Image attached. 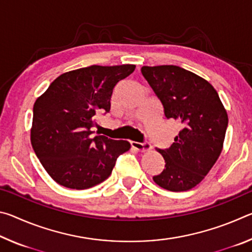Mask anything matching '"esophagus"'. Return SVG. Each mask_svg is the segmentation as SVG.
<instances>
[{"instance_id": "esophagus-1", "label": "esophagus", "mask_w": 252, "mask_h": 252, "mask_svg": "<svg viewBox=\"0 0 252 252\" xmlns=\"http://www.w3.org/2000/svg\"><path fill=\"white\" fill-rule=\"evenodd\" d=\"M131 147L135 149V150H138L140 152H147V151H150L152 147L151 144L149 142H144V143H140V142H135V141H131Z\"/></svg>"}]
</instances>
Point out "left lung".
I'll return each mask as SVG.
<instances>
[{
	"label": "left lung",
	"instance_id": "1",
	"mask_svg": "<svg viewBox=\"0 0 252 252\" xmlns=\"http://www.w3.org/2000/svg\"><path fill=\"white\" fill-rule=\"evenodd\" d=\"M141 72L163 105L165 118L181 126L171 147L157 150L165 165L153 181L174 192L192 189L221 155L227 111L216 89L192 72L177 65L142 66Z\"/></svg>",
	"mask_w": 252,
	"mask_h": 252
}]
</instances>
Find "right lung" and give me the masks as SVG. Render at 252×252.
Returning a JSON list of instances; mask_svg holds the SVG:
<instances>
[{
	"label": "right lung",
	"instance_id": "right-lung-1",
	"mask_svg": "<svg viewBox=\"0 0 252 252\" xmlns=\"http://www.w3.org/2000/svg\"><path fill=\"white\" fill-rule=\"evenodd\" d=\"M134 64L91 65L65 72L33 106L31 144L45 171L69 189H89L112 172L117 158L130 149L126 140L92 138L96 114L109 112L113 89Z\"/></svg>",
	"mask_w": 252,
	"mask_h": 252
}]
</instances>
